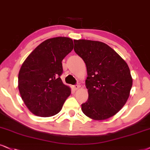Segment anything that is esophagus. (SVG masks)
Segmentation results:
<instances>
[{
    "mask_svg": "<svg viewBox=\"0 0 150 150\" xmlns=\"http://www.w3.org/2000/svg\"><path fill=\"white\" fill-rule=\"evenodd\" d=\"M80 86L79 85H76V86H74V89L75 90H78L80 89Z\"/></svg>",
    "mask_w": 150,
    "mask_h": 150,
    "instance_id": "1",
    "label": "esophagus"
}]
</instances>
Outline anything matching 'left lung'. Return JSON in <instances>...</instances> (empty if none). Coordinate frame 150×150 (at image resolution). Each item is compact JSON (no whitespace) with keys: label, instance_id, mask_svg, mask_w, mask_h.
I'll return each instance as SVG.
<instances>
[{"label":"left lung","instance_id":"obj_1","mask_svg":"<svg viewBox=\"0 0 150 150\" xmlns=\"http://www.w3.org/2000/svg\"><path fill=\"white\" fill-rule=\"evenodd\" d=\"M74 42V51L83 60L88 73V99L81 104V110L92 120L108 119L121 110L129 97L133 80L128 64L103 42Z\"/></svg>","mask_w":150,"mask_h":150}]
</instances>
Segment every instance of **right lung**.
I'll return each mask as SVG.
<instances>
[{"label":"right lung","instance_id":"obj_1","mask_svg":"<svg viewBox=\"0 0 150 150\" xmlns=\"http://www.w3.org/2000/svg\"><path fill=\"white\" fill-rule=\"evenodd\" d=\"M74 49L65 37L48 39L31 52L18 72V88L29 110L40 117L58 114L71 94L60 79L62 61Z\"/></svg>","mask_w":150,"mask_h":150}]
</instances>
